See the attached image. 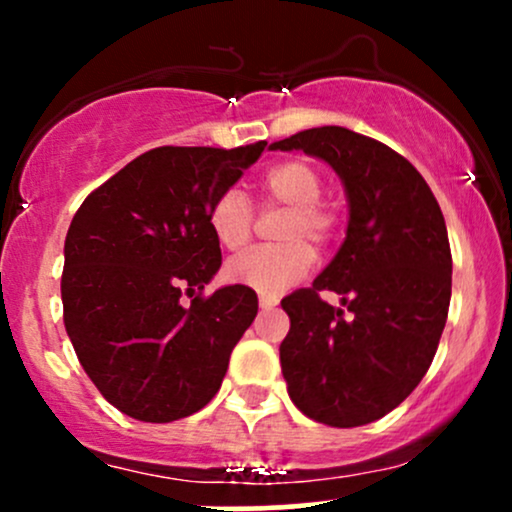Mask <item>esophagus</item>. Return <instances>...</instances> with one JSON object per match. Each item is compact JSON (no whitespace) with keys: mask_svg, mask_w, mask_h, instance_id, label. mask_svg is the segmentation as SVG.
Listing matches in <instances>:
<instances>
[{"mask_svg":"<svg viewBox=\"0 0 512 512\" xmlns=\"http://www.w3.org/2000/svg\"><path fill=\"white\" fill-rule=\"evenodd\" d=\"M276 305V298H272V296H260V308L262 310H272Z\"/></svg>","mask_w":512,"mask_h":512,"instance_id":"obj_1","label":"esophagus"}]
</instances>
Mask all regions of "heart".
I'll use <instances>...</instances> for the list:
<instances>
[{
	"label": "heart",
	"instance_id": "1",
	"mask_svg": "<svg viewBox=\"0 0 512 512\" xmlns=\"http://www.w3.org/2000/svg\"><path fill=\"white\" fill-rule=\"evenodd\" d=\"M267 204L286 209L279 238L284 245L257 248L233 257L226 264L231 284L245 286L262 296H281L313 267L315 248H325L337 231V214L320 202L322 178L308 161H284L262 178ZM209 228L226 250L243 248L252 233V204L240 190H226L211 204Z\"/></svg>",
	"mask_w": 512,
	"mask_h": 512
}]
</instances>
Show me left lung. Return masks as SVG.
I'll use <instances>...</instances> for the list:
<instances>
[{
    "label": "left lung",
    "instance_id": "1",
    "mask_svg": "<svg viewBox=\"0 0 512 512\" xmlns=\"http://www.w3.org/2000/svg\"><path fill=\"white\" fill-rule=\"evenodd\" d=\"M269 149L325 161L349 204L334 260L313 289L281 301L291 320L279 346L289 397L327 426L383 419L421 383L448 320L452 257L443 211L407 158L346 127L305 129ZM325 288L343 296L349 316L321 301Z\"/></svg>",
    "mask_w": 512,
    "mask_h": 512
}]
</instances>
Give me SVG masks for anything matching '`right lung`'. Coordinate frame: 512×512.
<instances>
[{"label": "right lung", "instance_id": "add662e5", "mask_svg": "<svg viewBox=\"0 0 512 512\" xmlns=\"http://www.w3.org/2000/svg\"><path fill=\"white\" fill-rule=\"evenodd\" d=\"M262 151L264 142L151 149L76 211L64 240V327L122 414L168 424L219 392L257 293L233 284L202 298L221 267L209 211Z\"/></svg>", "mask_w": 512, "mask_h": 512}]
</instances>
